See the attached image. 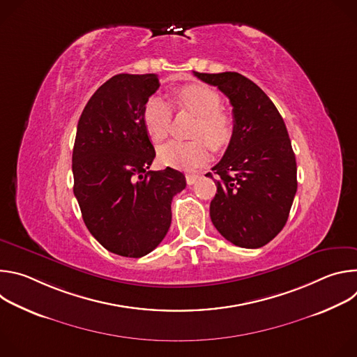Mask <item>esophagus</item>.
I'll return each mask as SVG.
<instances>
[{
	"instance_id": "esophagus-1",
	"label": "esophagus",
	"mask_w": 357,
	"mask_h": 357,
	"mask_svg": "<svg viewBox=\"0 0 357 357\" xmlns=\"http://www.w3.org/2000/svg\"><path fill=\"white\" fill-rule=\"evenodd\" d=\"M200 176L196 175V174H186V183L188 185H193Z\"/></svg>"
}]
</instances>
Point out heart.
Wrapping results in <instances>:
<instances>
[{
    "label": "heart",
    "instance_id": "1",
    "mask_svg": "<svg viewBox=\"0 0 357 357\" xmlns=\"http://www.w3.org/2000/svg\"><path fill=\"white\" fill-rule=\"evenodd\" d=\"M178 109L196 116L190 131L193 139L168 141L158 148L161 164L179 169H192L205 162L209 145L219 151L227 146L234 135V121L222 109V97L211 86L190 83L174 91ZM172 109L158 96L149 97L142 107V124L152 141H162L169 131Z\"/></svg>",
    "mask_w": 357,
    "mask_h": 357
}]
</instances>
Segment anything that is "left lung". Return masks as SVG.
I'll use <instances>...</instances> for the list:
<instances>
[{"label":"left lung","mask_w":357,"mask_h":357,"mask_svg":"<svg viewBox=\"0 0 357 357\" xmlns=\"http://www.w3.org/2000/svg\"><path fill=\"white\" fill-rule=\"evenodd\" d=\"M193 73L218 86L233 107L234 135L212 168L218 175L212 223L234 245L263 247L285 226L296 193V161L285 123L270 97L243 75Z\"/></svg>","instance_id":"left-lung-1"}]
</instances>
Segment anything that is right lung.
Returning a JSON list of instances; mask_svg holds the SVG:
<instances>
[{
  "instance_id": "obj_1",
  "label": "right lung",
  "mask_w": 357,
  "mask_h": 357,
  "mask_svg": "<svg viewBox=\"0 0 357 357\" xmlns=\"http://www.w3.org/2000/svg\"><path fill=\"white\" fill-rule=\"evenodd\" d=\"M160 87L157 75L121 73L101 84L79 119L72 155L73 192L91 236L106 250L139 259L167 236L172 197L185 175L148 171L155 149L142 107Z\"/></svg>"
}]
</instances>
